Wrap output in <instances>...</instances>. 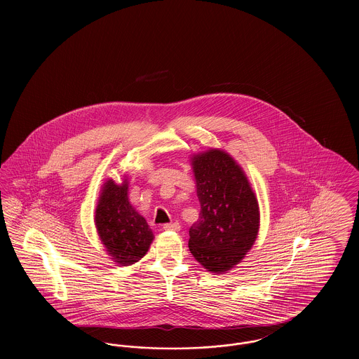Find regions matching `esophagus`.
Here are the masks:
<instances>
[{"instance_id": "esophagus-1", "label": "esophagus", "mask_w": 359, "mask_h": 359, "mask_svg": "<svg viewBox=\"0 0 359 359\" xmlns=\"http://www.w3.org/2000/svg\"><path fill=\"white\" fill-rule=\"evenodd\" d=\"M163 229L167 230V231H179V230H180V224L177 222L165 223V224L163 226Z\"/></svg>"}]
</instances>
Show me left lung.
<instances>
[{"label":"left lung","mask_w":359,"mask_h":359,"mask_svg":"<svg viewBox=\"0 0 359 359\" xmlns=\"http://www.w3.org/2000/svg\"><path fill=\"white\" fill-rule=\"evenodd\" d=\"M191 160L201 214L189 229L188 248L208 272L222 274L234 268L256 241L258 202L230 154L210 149Z\"/></svg>","instance_id":"1"}]
</instances>
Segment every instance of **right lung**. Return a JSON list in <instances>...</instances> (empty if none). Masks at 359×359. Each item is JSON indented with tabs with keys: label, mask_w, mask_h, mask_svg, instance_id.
<instances>
[{
	"label": "right lung",
	"mask_w": 359,
	"mask_h": 359,
	"mask_svg": "<svg viewBox=\"0 0 359 359\" xmlns=\"http://www.w3.org/2000/svg\"><path fill=\"white\" fill-rule=\"evenodd\" d=\"M128 180L109 179L103 184L95 210V226L106 252L114 262L128 266L147 255L154 233L128 196Z\"/></svg>",
	"instance_id": "1"
}]
</instances>
